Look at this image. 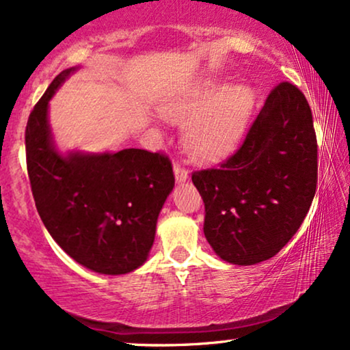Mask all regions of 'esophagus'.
I'll return each mask as SVG.
<instances>
[{
    "label": "esophagus",
    "instance_id": "esophagus-1",
    "mask_svg": "<svg viewBox=\"0 0 350 350\" xmlns=\"http://www.w3.org/2000/svg\"><path fill=\"white\" fill-rule=\"evenodd\" d=\"M174 178H176V183H186L189 178L187 171L184 170V166L180 163L174 164Z\"/></svg>",
    "mask_w": 350,
    "mask_h": 350
}]
</instances>
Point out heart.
<instances>
[{
    "label": "heart",
    "instance_id": "heart-1",
    "mask_svg": "<svg viewBox=\"0 0 350 350\" xmlns=\"http://www.w3.org/2000/svg\"><path fill=\"white\" fill-rule=\"evenodd\" d=\"M255 94L247 83L204 80L167 100L163 115L170 122L186 123L183 142L196 158L226 154L242 135L250 118Z\"/></svg>",
    "mask_w": 350,
    "mask_h": 350
}]
</instances>
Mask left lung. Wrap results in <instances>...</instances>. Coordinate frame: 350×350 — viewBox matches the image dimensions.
I'll use <instances>...</instances> for the list:
<instances>
[{
  "instance_id": "left-lung-1",
  "label": "left lung",
  "mask_w": 350,
  "mask_h": 350,
  "mask_svg": "<svg viewBox=\"0 0 350 350\" xmlns=\"http://www.w3.org/2000/svg\"><path fill=\"white\" fill-rule=\"evenodd\" d=\"M206 206L204 235L222 260L255 265L291 240L306 217L317 184L312 113L298 87L281 82L242 146L219 167L196 171Z\"/></svg>"
}]
</instances>
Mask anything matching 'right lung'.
<instances>
[{
	"instance_id": "obj_1",
	"label": "right lung",
	"mask_w": 350,
	"mask_h": 350,
	"mask_svg": "<svg viewBox=\"0 0 350 350\" xmlns=\"http://www.w3.org/2000/svg\"><path fill=\"white\" fill-rule=\"evenodd\" d=\"M79 67L62 70L31 111L26 161L34 202L52 239L70 258L102 275H124L148 260L156 222L174 187L159 152H60L49 102Z\"/></svg>"
}]
</instances>
